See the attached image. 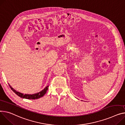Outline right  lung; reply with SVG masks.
I'll use <instances>...</instances> for the list:
<instances>
[{"mask_svg": "<svg viewBox=\"0 0 125 125\" xmlns=\"http://www.w3.org/2000/svg\"><path fill=\"white\" fill-rule=\"evenodd\" d=\"M10 88L11 90L13 91V92L16 94H17L19 96L23 98H26V99H38L39 98L41 97H42L44 95V94H46L47 93V91L48 89L49 86H47L44 89H43L42 91H40L39 93H38L37 94H23L22 93H21L19 91H16L14 88H13L10 84H9Z\"/></svg>", "mask_w": 125, "mask_h": 125, "instance_id": "obj_1", "label": "right lung"}]
</instances>
